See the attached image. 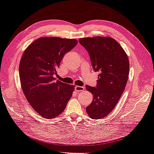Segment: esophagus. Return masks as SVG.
Listing matches in <instances>:
<instances>
[{"mask_svg": "<svg viewBox=\"0 0 154 154\" xmlns=\"http://www.w3.org/2000/svg\"><path fill=\"white\" fill-rule=\"evenodd\" d=\"M84 89H85L84 87H81V86H75V90L77 92L83 91Z\"/></svg>", "mask_w": 154, "mask_h": 154, "instance_id": "1", "label": "esophagus"}]
</instances>
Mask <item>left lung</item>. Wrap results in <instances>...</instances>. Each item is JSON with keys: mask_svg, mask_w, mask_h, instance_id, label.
Here are the masks:
<instances>
[{"mask_svg": "<svg viewBox=\"0 0 154 154\" xmlns=\"http://www.w3.org/2000/svg\"><path fill=\"white\" fill-rule=\"evenodd\" d=\"M79 41L88 51L94 70L100 72L96 87L86 86L94 96L86 111L92 119H100L114 109L125 90L129 72L128 56L111 37H87Z\"/></svg>", "mask_w": 154, "mask_h": 154, "instance_id": "8db88e82", "label": "left lung"}]
</instances>
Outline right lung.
Segmentation results:
<instances>
[{
    "instance_id": "add662e5",
    "label": "right lung",
    "mask_w": 154,
    "mask_h": 154,
    "mask_svg": "<svg viewBox=\"0 0 154 154\" xmlns=\"http://www.w3.org/2000/svg\"><path fill=\"white\" fill-rule=\"evenodd\" d=\"M77 43L75 39L42 37L32 42L23 54L19 65L22 90L42 117L58 116L72 96L74 85L56 80L54 75L65 54Z\"/></svg>"
}]
</instances>
